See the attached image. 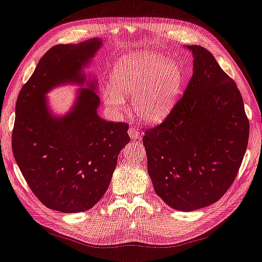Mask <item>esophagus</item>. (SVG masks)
Returning <instances> with one entry per match:
<instances>
[{
    "instance_id": "34e87169",
    "label": "esophagus",
    "mask_w": 262,
    "mask_h": 262,
    "mask_svg": "<svg viewBox=\"0 0 262 262\" xmlns=\"http://www.w3.org/2000/svg\"><path fill=\"white\" fill-rule=\"evenodd\" d=\"M128 135H129V137H130L132 139L139 140V139L141 138V133H140V130L137 129L136 127H134V126H130V127L128 128Z\"/></svg>"
}]
</instances>
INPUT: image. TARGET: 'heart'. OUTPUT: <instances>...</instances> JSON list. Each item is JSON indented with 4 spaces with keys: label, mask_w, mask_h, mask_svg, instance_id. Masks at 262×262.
I'll list each match as a JSON object with an SVG mask.
<instances>
[{
    "label": "heart",
    "mask_w": 262,
    "mask_h": 262,
    "mask_svg": "<svg viewBox=\"0 0 262 262\" xmlns=\"http://www.w3.org/2000/svg\"><path fill=\"white\" fill-rule=\"evenodd\" d=\"M112 89L104 92L106 104L120 108L123 96L138 92L135 98L136 112L145 121L163 120L178 99L183 85L181 68L159 54L128 55L115 67L111 76Z\"/></svg>",
    "instance_id": "heart-1"
}]
</instances>
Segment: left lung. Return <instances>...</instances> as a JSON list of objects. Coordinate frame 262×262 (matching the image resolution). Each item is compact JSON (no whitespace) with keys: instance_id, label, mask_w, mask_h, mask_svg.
Masks as SVG:
<instances>
[{"instance_id":"obj_1","label":"left lung","mask_w":262,"mask_h":262,"mask_svg":"<svg viewBox=\"0 0 262 262\" xmlns=\"http://www.w3.org/2000/svg\"><path fill=\"white\" fill-rule=\"evenodd\" d=\"M194 73L166 119L144 130L147 172L156 195L179 211L220 200L241 167L249 136L233 79L201 46H187Z\"/></svg>"}]
</instances>
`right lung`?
Listing matches in <instances>:
<instances>
[{
  "instance_id": "add662e5",
  "label": "right lung",
  "mask_w": 262,
  "mask_h": 262,
  "mask_svg": "<svg viewBox=\"0 0 262 262\" xmlns=\"http://www.w3.org/2000/svg\"><path fill=\"white\" fill-rule=\"evenodd\" d=\"M98 38L56 45L39 60L16 103L11 147L33 194L47 208L78 213L104 196L118 156L129 142L128 124L97 115L93 86L81 89L73 110L63 118L47 108L48 91L64 82L83 83L82 66L101 46Z\"/></svg>"
}]
</instances>
